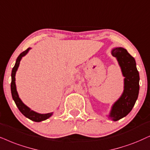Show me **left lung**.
<instances>
[{
    "mask_svg": "<svg viewBox=\"0 0 150 150\" xmlns=\"http://www.w3.org/2000/svg\"><path fill=\"white\" fill-rule=\"evenodd\" d=\"M111 54L117 58L125 78V89L122 96L113 105L110 118L117 121L126 116L135 105L139 93V73L134 58L126 49L116 48Z\"/></svg>",
    "mask_w": 150,
    "mask_h": 150,
    "instance_id": "obj_1",
    "label": "left lung"
}]
</instances>
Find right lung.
<instances>
[{"label":"right lung","instance_id":"add662e5","mask_svg":"<svg viewBox=\"0 0 150 150\" xmlns=\"http://www.w3.org/2000/svg\"><path fill=\"white\" fill-rule=\"evenodd\" d=\"M30 49V48H28L27 50H25L23 52L21 53L19 55H18V58H17L16 64H15L14 68L12 69V82H11V92H12L13 100H14L15 104H16V105L17 106V107L19 109L21 112L25 116L27 117L28 118L30 119L31 120L35 121V122H41V121L45 120H46V119H48L49 117H50L51 115H52V113L41 114V113H38L37 112L32 111L30 108H28L27 106H25L19 97H18V93L16 91V84H15V75H16V72L17 71V69H18V66H19L21 59L22 57H23L27 54Z\"/></svg>","mask_w":150,"mask_h":150}]
</instances>
